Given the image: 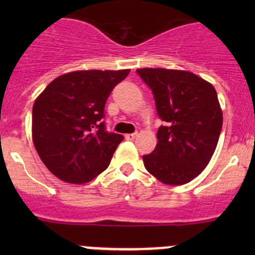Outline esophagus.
<instances>
[{
  "mask_svg": "<svg viewBox=\"0 0 255 255\" xmlns=\"http://www.w3.org/2000/svg\"><path fill=\"white\" fill-rule=\"evenodd\" d=\"M137 135H138V133H137V132H134V133H129V134H126L125 137H126V139L132 140V139H134V138L137 137Z\"/></svg>",
  "mask_w": 255,
  "mask_h": 255,
  "instance_id": "obj_1",
  "label": "esophagus"
}]
</instances>
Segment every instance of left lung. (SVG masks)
<instances>
[{"label": "left lung", "mask_w": 255, "mask_h": 255, "mask_svg": "<svg viewBox=\"0 0 255 255\" xmlns=\"http://www.w3.org/2000/svg\"><path fill=\"white\" fill-rule=\"evenodd\" d=\"M137 74L166 122L156 133L155 149L143 155L144 166L164 184H186L206 168L217 146L223 121L217 92L189 71L145 68Z\"/></svg>", "instance_id": "left-lung-1"}]
</instances>
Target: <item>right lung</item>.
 Instances as JSON below:
<instances>
[{
    "instance_id": "obj_1",
    "label": "right lung",
    "mask_w": 255,
    "mask_h": 255,
    "mask_svg": "<svg viewBox=\"0 0 255 255\" xmlns=\"http://www.w3.org/2000/svg\"><path fill=\"white\" fill-rule=\"evenodd\" d=\"M129 70H82L50 82L33 105L32 135L45 166L70 184L91 181L111 163L122 134L107 132L105 105Z\"/></svg>"
}]
</instances>
